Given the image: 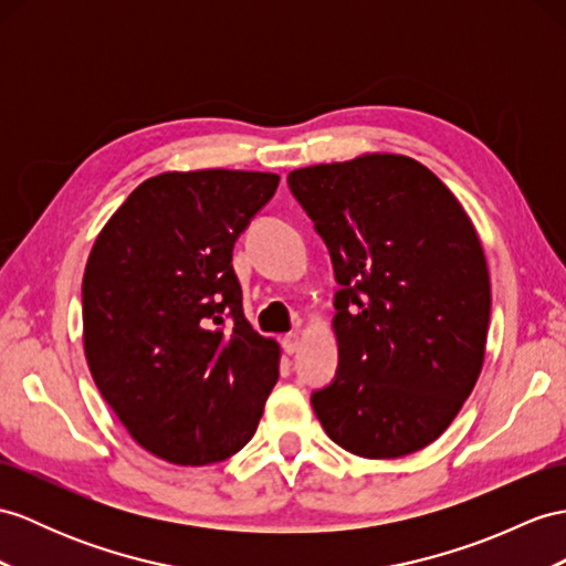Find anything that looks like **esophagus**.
<instances>
[{
	"label": "esophagus",
	"mask_w": 566,
	"mask_h": 566,
	"mask_svg": "<svg viewBox=\"0 0 566 566\" xmlns=\"http://www.w3.org/2000/svg\"><path fill=\"white\" fill-rule=\"evenodd\" d=\"M281 346H283V350H285L287 355H293V353L300 348V338H297V334H285V336L281 338Z\"/></svg>",
	"instance_id": "1"
}]
</instances>
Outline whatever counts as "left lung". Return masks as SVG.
<instances>
[{
    "label": "left lung",
    "mask_w": 566,
    "mask_h": 566,
    "mask_svg": "<svg viewBox=\"0 0 566 566\" xmlns=\"http://www.w3.org/2000/svg\"><path fill=\"white\" fill-rule=\"evenodd\" d=\"M331 254L336 377L312 408L338 447L398 459L442 434L471 396L490 324V273L457 197L391 154L287 175Z\"/></svg>",
    "instance_id": "1"
}]
</instances>
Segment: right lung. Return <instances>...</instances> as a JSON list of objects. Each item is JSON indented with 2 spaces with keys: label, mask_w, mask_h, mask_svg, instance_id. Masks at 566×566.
<instances>
[{
  "label": "right lung",
  "mask_w": 566,
  "mask_h": 566,
  "mask_svg": "<svg viewBox=\"0 0 566 566\" xmlns=\"http://www.w3.org/2000/svg\"><path fill=\"white\" fill-rule=\"evenodd\" d=\"M279 175L163 172L95 240L81 297L95 387L156 457L206 465L238 453L279 381V343L244 319L232 247Z\"/></svg>",
  "instance_id": "add662e5"
}]
</instances>
